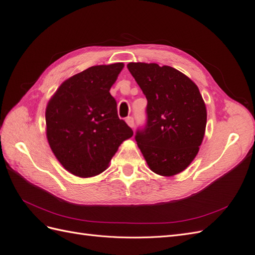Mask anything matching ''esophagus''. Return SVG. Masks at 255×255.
<instances>
[{
  "label": "esophagus",
  "mask_w": 255,
  "mask_h": 255,
  "mask_svg": "<svg viewBox=\"0 0 255 255\" xmlns=\"http://www.w3.org/2000/svg\"><path fill=\"white\" fill-rule=\"evenodd\" d=\"M126 121H127V123L128 125V127H130V128H134V118L133 117H128L127 119H126Z\"/></svg>",
  "instance_id": "esophagus-1"
}]
</instances>
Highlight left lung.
<instances>
[{"label":"left lung","mask_w":255,"mask_h":255,"mask_svg":"<svg viewBox=\"0 0 255 255\" xmlns=\"http://www.w3.org/2000/svg\"><path fill=\"white\" fill-rule=\"evenodd\" d=\"M128 71L148 100L146 122L135 140L153 172H182L199 152L206 127V107L197 85L176 69L129 63Z\"/></svg>","instance_id":"1"}]
</instances>
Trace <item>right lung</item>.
Segmentation results:
<instances>
[{"label": "right lung", "instance_id": "obj_1", "mask_svg": "<svg viewBox=\"0 0 255 255\" xmlns=\"http://www.w3.org/2000/svg\"><path fill=\"white\" fill-rule=\"evenodd\" d=\"M122 63L90 67L60 85L45 110L47 138L63 167L74 175L103 172L119 145L133 136L119 119L111 87Z\"/></svg>", "mask_w": 255, "mask_h": 255}]
</instances>
